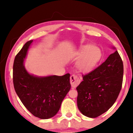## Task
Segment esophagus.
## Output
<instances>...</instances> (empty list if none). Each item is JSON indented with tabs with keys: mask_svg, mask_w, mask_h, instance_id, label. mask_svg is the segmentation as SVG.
<instances>
[{
	"mask_svg": "<svg viewBox=\"0 0 133 133\" xmlns=\"http://www.w3.org/2000/svg\"><path fill=\"white\" fill-rule=\"evenodd\" d=\"M80 82L79 77L77 75H73L70 76V84L73 88H76Z\"/></svg>",
	"mask_w": 133,
	"mask_h": 133,
	"instance_id": "34e87169",
	"label": "esophagus"
}]
</instances>
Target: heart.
<instances>
[{"mask_svg":"<svg viewBox=\"0 0 133 133\" xmlns=\"http://www.w3.org/2000/svg\"><path fill=\"white\" fill-rule=\"evenodd\" d=\"M80 57L77 62V67L81 71L89 72L93 69L102 57L100 49L91 44H85L82 46L77 53Z\"/></svg>","mask_w":133,"mask_h":133,"instance_id":"b5f03b06","label":"heart"}]
</instances>
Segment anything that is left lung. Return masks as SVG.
<instances>
[{
	"mask_svg": "<svg viewBox=\"0 0 133 133\" xmlns=\"http://www.w3.org/2000/svg\"><path fill=\"white\" fill-rule=\"evenodd\" d=\"M123 63L117 50L88 74L77 87V107L85 116L96 118L106 112L122 87Z\"/></svg>",
	"mask_w": 133,
	"mask_h": 133,
	"instance_id": "left-lung-1",
	"label": "left lung"
}]
</instances>
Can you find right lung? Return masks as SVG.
Returning a JSON list of instances; mask_svg holds the SVG:
<instances>
[{"label":"right lung","mask_w":133,"mask_h":133,"mask_svg":"<svg viewBox=\"0 0 133 133\" xmlns=\"http://www.w3.org/2000/svg\"><path fill=\"white\" fill-rule=\"evenodd\" d=\"M33 40L26 43L16 56L13 67L15 91L25 107L41 119L55 116L71 87L70 74L62 76L39 77L28 73L23 66L24 58Z\"/></svg>","instance_id":"1"}]
</instances>
